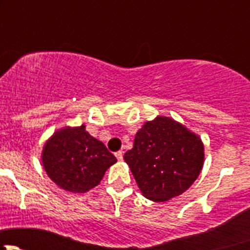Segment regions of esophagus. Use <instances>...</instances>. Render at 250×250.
<instances>
[{
	"label": "esophagus",
	"instance_id": "1",
	"mask_svg": "<svg viewBox=\"0 0 250 250\" xmlns=\"http://www.w3.org/2000/svg\"><path fill=\"white\" fill-rule=\"evenodd\" d=\"M115 155H116V157H117L118 161H122L123 160V152H122V151H117V152H116Z\"/></svg>",
	"mask_w": 250,
	"mask_h": 250
}]
</instances>
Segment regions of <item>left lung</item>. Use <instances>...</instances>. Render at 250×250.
Returning <instances> with one entry per match:
<instances>
[{"label":"left lung","instance_id":"8db88e82","mask_svg":"<svg viewBox=\"0 0 250 250\" xmlns=\"http://www.w3.org/2000/svg\"><path fill=\"white\" fill-rule=\"evenodd\" d=\"M123 158L144 196L165 202L185 192L200 175L203 144L180 123L157 117L144 125Z\"/></svg>","mask_w":250,"mask_h":250}]
</instances>
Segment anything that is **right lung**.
<instances>
[{"label":"right lung","instance_id":"1","mask_svg":"<svg viewBox=\"0 0 250 250\" xmlns=\"http://www.w3.org/2000/svg\"><path fill=\"white\" fill-rule=\"evenodd\" d=\"M116 157L84 125L65 128L44 145L42 162L50 179L64 190L82 193L100 183Z\"/></svg>","mask_w":250,"mask_h":250}]
</instances>
